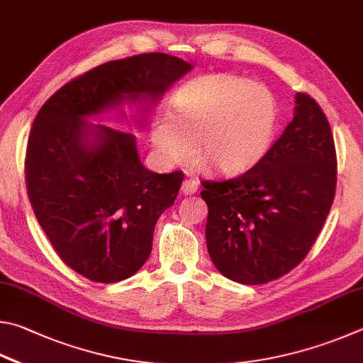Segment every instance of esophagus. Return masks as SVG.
Returning a JSON list of instances; mask_svg holds the SVG:
<instances>
[{"label": "esophagus", "instance_id": "1", "mask_svg": "<svg viewBox=\"0 0 363 363\" xmlns=\"http://www.w3.org/2000/svg\"><path fill=\"white\" fill-rule=\"evenodd\" d=\"M194 193H198V182H196V180H185L182 183V194L191 196Z\"/></svg>", "mask_w": 363, "mask_h": 363}]
</instances>
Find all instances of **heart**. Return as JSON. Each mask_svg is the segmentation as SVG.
<instances>
[{
  "mask_svg": "<svg viewBox=\"0 0 363 363\" xmlns=\"http://www.w3.org/2000/svg\"><path fill=\"white\" fill-rule=\"evenodd\" d=\"M281 110L268 87L244 76L213 73L188 81L172 99V113L151 123V143L164 165L194 155L221 174L255 165L274 142Z\"/></svg>",
  "mask_w": 363,
  "mask_h": 363,
  "instance_id": "1",
  "label": "heart"
}]
</instances>
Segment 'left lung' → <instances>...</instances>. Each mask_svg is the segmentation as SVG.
<instances>
[{
	"label": "left lung",
	"instance_id": "obj_1",
	"mask_svg": "<svg viewBox=\"0 0 363 363\" xmlns=\"http://www.w3.org/2000/svg\"><path fill=\"white\" fill-rule=\"evenodd\" d=\"M294 119L250 170L202 182L207 250L221 274L258 285L287 274L308 255L333 204L336 151L322 108L295 95Z\"/></svg>",
	"mask_w": 363,
	"mask_h": 363
}]
</instances>
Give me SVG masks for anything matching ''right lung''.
<instances>
[{
	"label": "right lung",
	"mask_w": 363,
	"mask_h": 363,
	"mask_svg": "<svg viewBox=\"0 0 363 363\" xmlns=\"http://www.w3.org/2000/svg\"><path fill=\"white\" fill-rule=\"evenodd\" d=\"M191 69L161 52L106 62L67 82L36 114L25 157L31 207L62 262L89 281L119 282L142 268L185 175L148 170L135 135L87 119L125 101L146 114Z\"/></svg>",
	"instance_id": "right-lung-1"
}]
</instances>
